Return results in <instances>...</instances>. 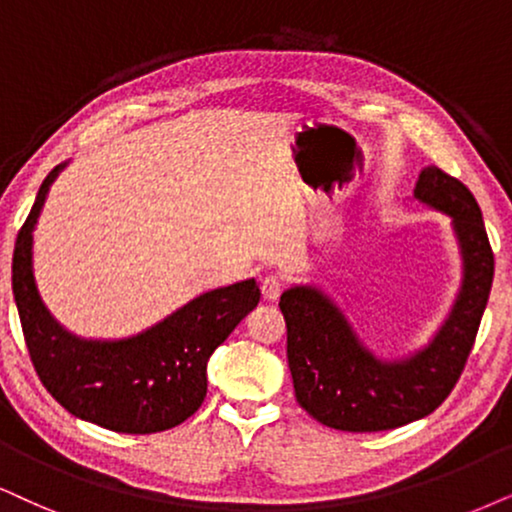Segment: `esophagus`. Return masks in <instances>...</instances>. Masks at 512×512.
Returning a JSON list of instances; mask_svg holds the SVG:
<instances>
[{
  "label": "esophagus",
  "mask_w": 512,
  "mask_h": 512,
  "mask_svg": "<svg viewBox=\"0 0 512 512\" xmlns=\"http://www.w3.org/2000/svg\"><path fill=\"white\" fill-rule=\"evenodd\" d=\"M281 293H283V278L281 276H267V278H262V295H264V300H269V302H274V300H278V297H281Z\"/></svg>",
  "instance_id": "esophagus-1"
}]
</instances>
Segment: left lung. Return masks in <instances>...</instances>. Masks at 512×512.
I'll return each instance as SVG.
<instances>
[{"label":"left lung","instance_id":"8db88e82","mask_svg":"<svg viewBox=\"0 0 512 512\" xmlns=\"http://www.w3.org/2000/svg\"><path fill=\"white\" fill-rule=\"evenodd\" d=\"M413 196L454 219L463 257L461 290L428 347L383 361L364 347L338 304L314 286L290 288L278 302L297 404L333 430H394L430 416L454 390L475 345L494 281L480 205L468 186L435 165L420 172Z\"/></svg>","mask_w":512,"mask_h":512}]
</instances>
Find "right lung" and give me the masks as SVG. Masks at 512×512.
I'll use <instances>...</instances> for the list:
<instances>
[{"instance_id":"1","label":"right lung","mask_w":512,"mask_h":512,"mask_svg":"<svg viewBox=\"0 0 512 512\" xmlns=\"http://www.w3.org/2000/svg\"><path fill=\"white\" fill-rule=\"evenodd\" d=\"M54 167L21 226L11 286L32 366L42 385L75 418L122 435H151L184 423L208 392V359L260 302L255 278L210 290L148 331L125 340H84L68 333L37 293L32 274V229Z\"/></svg>"}]
</instances>
